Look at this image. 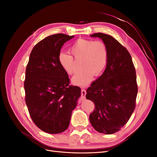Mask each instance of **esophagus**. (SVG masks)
I'll return each instance as SVG.
<instances>
[{
    "mask_svg": "<svg viewBox=\"0 0 157 157\" xmlns=\"http://www.w3.org/2000/svg\"><path fill=\"white\" fill-rule=\"evenodd\" d=\"M86 91L84 89L81 90V99H84L86 98Z\"/></svg>",
    "mask_w": 157,
    "mask_h": 157,
    "instance_id": "obj_1",
    "label": "esophagus"
}]
</instances>
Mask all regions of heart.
I'll list each match as a JSON object with an SVG mask.
<instances>
[{
  "instance_id": "heart-1",
  "label": "heart",
  "mask_w": 157,
  "mask_h": 157,
  "mask_svg": "<svg viewBox=\"0 0 157 157\" xmlns=\"http://www.w3.org/2000/svg\"><path fill=\"white\" fill-rule=\"evenodd\" d=\"M70 52L76 60H81L82 71L76 73L71 78L75 85L84 86L93 79L94 75H101L108 62L109 52L106 44L101 41L80 39L70 47ZM72 56L61 52L58 62L65 72L71 75L74 72V59Z\"/></svg>"
}]
</instances>
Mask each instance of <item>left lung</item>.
Listing matches in <instances>:
<instances>
[{
    "mask_svg": "<svg viewBox=\"0 0 157 157\" xmlns=\"http://www.w3.org/2000/svg\"><path fill=\"white\" fill-rule=\"evenodd\" d=\"M107 47L108 62L103 74L86 90L95 104L89 117L96 131L112 134L124 126L134 112L137 94L136 69L129 52L111 35L94 33Z\"/></svg>",
    "mask_w": 157,
    "mask_h": 157,
    "instance_id": "obj_1",
    "label": "left lung"
}]
</instances>
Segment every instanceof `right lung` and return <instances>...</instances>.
<instances>
[{"label":"right lung","instance_id":"right-lung-1","mask_svg":"<svg viewBox=\"0 0 157 157\" xmlns=\"http://www.w3.org/2000/svg\"><path fill=\"white\" fill-rule=\"evenodd\" d=\"M73 37L62 33L46 37L33 48L26 67V105L33 122L48 134L67 129L81 95L79 87L69 85V76L58 62L61 47Z\"/></svg>","mask_w":157,"mask_h":157}]
</instances>
